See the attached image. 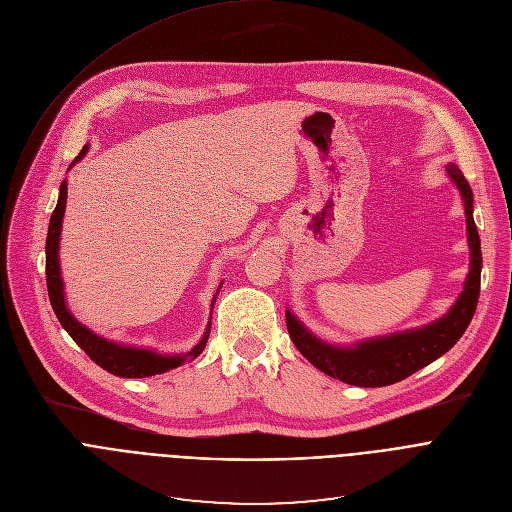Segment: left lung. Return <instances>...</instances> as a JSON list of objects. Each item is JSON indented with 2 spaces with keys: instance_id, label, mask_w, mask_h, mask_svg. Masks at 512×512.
I'll return each mask as SVG.
<instances>
[{
  "instance_id": "obj_1",
  "label": "left lung",
  "mask_w": 512,
  "mask_h": 512,
  "mask_svg": "<svg viewBox=\"0 0 512 512\" xmlns=\"http://www.w3.org/2000/svg\"><path fill=\"white\" fill-rule=\"evenodd\" d=\"M447 173L463 197L467 216V243L471 261L463 292L451 306V311L430 325L364 339V342L354 346H333L323 342L288 309L286 325L294 346L306 360L321 372L329 374V377L356 387H387L399 383L449 352L471 323L480 298L482 245L478 228L473 222L471 187L457 164H449Z\"/></svg>"
}]
</instances>
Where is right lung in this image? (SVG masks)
<instances>
[{
    "label": "right lung",
    "instance_id": "1",
    "mask_svg": "<svg viewBox=\"0 0 512 512\" xmlns=\"http://www.w3.org/2000/svg\"><path fill=\"white\" fill-rule=\"evenodd\" d=\"M88 152V146L82 148V152L76 156V160L70 164V168L84 158V154ZM65 201H67V183L63 181L59 187V199L57 206L51 214L49 220V232H47V290H49V300L53 311L61 323V327L70 333V337L74 342L88 354V358L92 362H96L100 368H105L107 372L115 374V377H123V379H144V377H154V374H162L170 368H177L181 364H185L187 360L197 358L203 348L208 344L210 337V329H212V319L206 327V333L199 339V344L195 348H191L187 354H175V356H164L158 354L154 350L148 348H133V346H123V344H115L111 339H105L96 335L94 331H90L88 327H84L72 313L67 309L65 304V294H63V280H61V269H59V236H61V222H63V214H65ZM222 288V284H220ZM218 288V292H220ZM212 300V309L216 296Z\"/></svg>",
    "mask_w": 512,
    "mask_h": 512
}]
</instances>
